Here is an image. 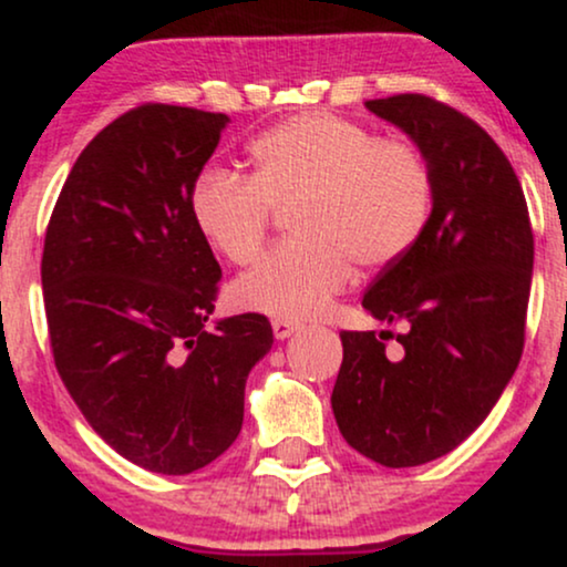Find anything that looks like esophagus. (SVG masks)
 <instances>
[{
  "label": "esophagus",
  "instance_id": "34e87169",
  "mask_svg": "<svg viewBox=\"0 0 567 567\" xmlns=\"http://www.w3.org/2000/svg\"><path fill=\"white\" fill-rule=\"evenodd\" d=\"M271 330H275V336L279 338V341H285V338H290L292 333H296L298 324L288 322V320H275L271 322Z\"/></svg>",
  "mask_w": 567,
  "mask_h": 567
}]
</instances>
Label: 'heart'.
I'll use <instances>...</instances> for the list:
<instances>
[{"instance_id":"heart-1","label":"heart","mask_w":567,"mask_h":567,"mask_svg":"<svg viewBox=\"0 0 567 567\" xmlns=\"http://www.w3.org/2000/svg\"><path fill=\"white\" fill-rule=\"evenodd\" d=\"M250 178L197 175L188 192L194 229L218 256H261L271 207L290 213V245L234 282L239 309L303 322L347 288L351 264L383 269L419 243L432 210V171L402 141L375 138L333 114H298L250 143Z\"/></svg>"}]
</instances>
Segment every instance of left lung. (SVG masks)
I'll return each mask as SVG.
<instances>
[{"instance_id":"1","label":"left lung","mask_w":567,"mask_h":567,"mask_svg":"<svg viewBox=\"0 0 567 567\" xmlns=\"http://www.w3.org/2000/svg\"><path fill=\"white\" fill-rule=\"evenodd\" d=\"M400 127L432 171V213L362 306L402 333L343 330L336 424L389 470L451 453L487 419L523 354L533 231L509 159L477 122L426 95L365 103ZM389 337L401 347L385 351Z\"/></svg>"}]
</instances>
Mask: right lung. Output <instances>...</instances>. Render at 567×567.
I'll return each instance as SVG.
<instances>
[{
    "label": "right lung",
    "mask_w": 567,
    "mask_h": 567,
    "mask_svg": "<svg viewBox=\"0 0 567 567\" xmlns=\"http://www.w3.org/2000/svg\"><path fill=\"white\" fill-rule=\"evenodd\" d=\"M226 122L167 103L122 114L74 162L44 237L58 373L97 437L157 474L229 451L247 373L275 343L264 315L207 322L220 266L188 192Z\"/></svg>",
    "instance_id": "obj_1"
}]
</instances>
